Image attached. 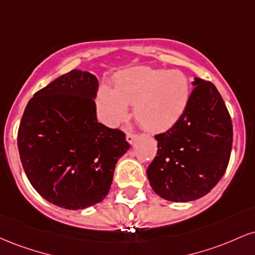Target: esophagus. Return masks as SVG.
Instances as JSON below:
<instances>
[{
	"mask_svg": "<svg viewBox=\"0 0 255 255\" xmlns=\"http://www.w3.org/2000/svg\"><path fill=\"white\" fill-rule=\"evenodd\" d=\"M136 139V134L135 133H131V131H128L127 133V141L129 142V144H133L134 140Z\"/></svg>",
	"mask_w": 255,
	"mask_h": 255,
	"instance_id": "1",
	"label": "esophagus"
}]
</instances>
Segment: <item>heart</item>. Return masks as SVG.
I'll return each mask as SVG.
<instances>
[{
	"label": "heart",
	"mask_w": 255,
	"mask_h": 255,
	"mask_svg": "<svg viewBox=\"0 0 255 255\" xmlns=\"http://www.w3.org/2000/svg\"><path fill=\"white\" fill-rule=\"evenodd\" d=\"M189 81L180 71L136 67L119 75L115 91L103 86L98 92V110L107 125L116 126L134 105V119L145 129L160 131L171 127L186 110Z\"/></svg>",
	"instance_id": "1"
}]
</instances>
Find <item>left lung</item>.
<instances>
[{"instance_id": "obj_1", "label": "left lung", "mask_w": 255, "mask_h": 255, "mask_svg": "<svg viewBox=\"0 0 255 255\" xmlns=\"http://www.w3.org/2000/svg\"><path fill=\"white\" fill-rule=\"evenodd\" d=\"M181 118L154 135L157 156L147 177L154 192L170 201H192L207 194L229 164L233 124L221 93L211 81L195 78Z\"/></svg>"}]
</instances>
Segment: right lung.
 Listing matches in <instances>:
<instances>
[{
  "mask_svg": "<svg viewBox=\"0 0 255 255\" xmlns=\"http://www.w3.org/2000/svg\"><path fill=\"white\" fill-rule=\"evenodd\" d=\"M97 78L73 71L37 91L26 105L17 147L26 176L45 200L86 209L109 193L126 134L97 121Z\"/></svg>",
  "mask_w": 255,
  "mask_h": 255,
  "instance_id": "obj_1",
  "label": "right lung"
}]
</instances>
